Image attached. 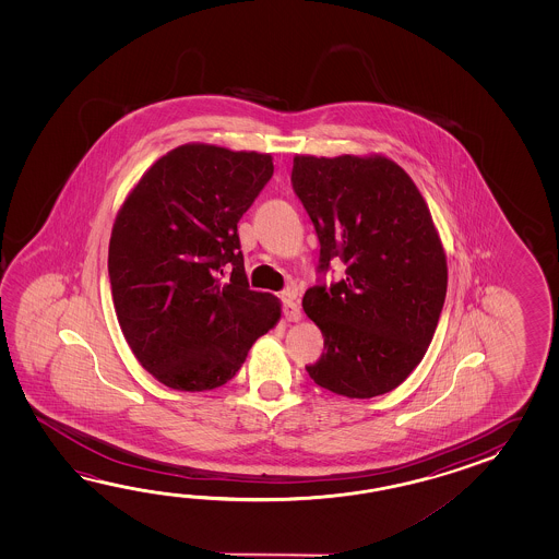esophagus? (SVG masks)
Masks as SVG:
<instances>
[{"label":"esophagus","mask_w":559,"mask_h":559,"mask_svg":"<svg viewBox=\"0 0 559 559\" xmlns=\"http://www.w3.org/2000/svg\"><path fill=\"white\" fill-rule=\"evenodd\" d=\"M294 292H284V296H282V304H284V318L287 321H299L301 320V311H299V306H297L296 299H294Z\"/></svg>","instance_id":"esophagus-1"}]
</instances>
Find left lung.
Returning <instances> with one entry per match:
<instances>
[{"mask_svg":"<svg viewBox=\"0 0 559 559\" xmlns=\"http://www.w3.org/2000/svg\"><path fill=\"white\" fill-rule=\"evenodd\" d=\"M292 186L320 239V280L301 304L325 352L306 366L309 378L345 397L392 392L426 356L445 301L448 263L428 205L381 155H296ZM337 259L345 277L328 286Z\"/></svg>","mask_w":559,"mask_h":559,"instance_id":"left-lung-1","label":"left lung"}]
</instances>
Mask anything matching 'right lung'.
<instances>
[{"instance_id": "obj_1", "label": "right lung", "mask_w": 559, "mask_h": 559, "mask_svg": "<svg viewBox=\"0 0 559 559\" xmlns=\"http://www.w3.org/2000/svg\"><path fill=\"white\" fill-rule=\"evenodd\" d=\"M274 176L272 155L186 143L121 205L109 284L133 356L171 390L224 385L274 328L277 297L251 292L238 222Z\"/></svg>"}]
</instances>
